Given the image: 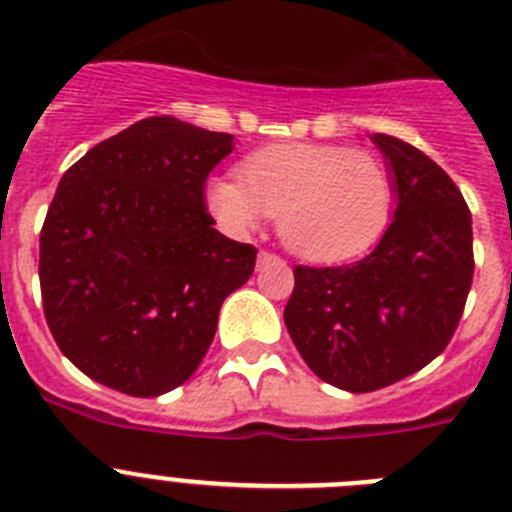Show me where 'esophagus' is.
Here are the masks:
<instances>
[{
    "label": "esophagus",
    "mask_w": 512,
    "mask_h": 512,
    "mask_svg": "<svg viewBox=\"0 0 512 512\" xmlns=\"http://www.w3.org/2000/svg\"><path fill=\"white\" fill-rule=\"evenodd\" d=\"M271 261H279L277 253H271V251H259V266L271 264Z\"/></svg>",
    "instance_id": "esophagus-1"
}]
</instances>
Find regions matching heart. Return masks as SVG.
<instances>
[{
    "instance_id": "b5f03b06",
    "label": "heart",
    "mask_w": 512,
    "mask_h": 512,
    "mask_svg": "<svg viewBox=\"0 0 512 512\" xmlns=\"http://www.w3.org/2000/svg\"><path fill=\"white\" fill-rule=\"evenodd\" d=\"M395 176L369 151L284 143L251 153L241 184L215 179L207 202L233 233L277 217L284 246L307 261H343L382 238L395 212Z\"/></svg>"
}]
</instances>
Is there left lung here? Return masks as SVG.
<instances>
[{"label":"left lung","mask_w":512,"mask_h":512,"mask_svg":"<svg viewBox=\"0 0 512 512\" xmlns=\"http://www.w3.org/2000/svg\"><path fill=\"white\" fill-rule=\"evenodd\" d=\"M372 140L390 161L397 210L369 256L295 266L284 323L323 382L374 392L449 346L474 277L472 212L451 176L395 135Z\"/></svg>","instance_id":"left-lung-1"}]
</instances>
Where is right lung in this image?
<instances>
[{
    "mask_svg": "<svg viewBox=\"0 0 512 512\" xmlns=\"http://www.w3.org/2000/svg\"><path fill=\"white\" fill-rule=\"evenodd\" d=\"M233 135L146 117L81 156L40 230V295L61 354L94 382L158 397L187 382L256 248L217 233L210 171Z\"/></svg>",
    "mask_w": 512,
    "mask_h": 512,
    "instance_id": "add662e5",
    "label": "right lung"
}]
</instances>
